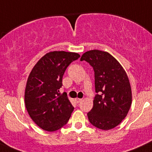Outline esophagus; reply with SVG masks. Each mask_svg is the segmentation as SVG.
I'll use <instances>...</instances> for the list:
<instances>
[{
  "label": "esophagus",
  "mask_w": 152,
  "mask_h": 152,
  "mask_svg": "<svg viewBox=\"0 0 152 152\" xmlns=\"http://www.w3.org/2000/svg\"><path fill=\"white\" fill-rule=\"evenodd\" d=\"M82 99H79V98H76L75 99V101H76V103H79L80 102H82Z\"/></svg>",
  "instance_id": "obj_1"
}]
</instances>
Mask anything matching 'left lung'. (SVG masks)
I'll list each match as a JSON object with an SVG mask.
<instances>
[{"label":"left lung","mask_w":152,"mask_h":152,"mask_svg":"<svg viewBox=\"0 0 152 152\" xmlns=\"http://www.w3.org/2000/svg\"><path fill=\"white\" fill-rule=\"evenodd\" d=\"M93 67L97 94L88 113L90 123L102 130L118 126L127 116L132 93L127 73L118 61L107 52L93 50L81 57Z\"/></svg>","instance_id":"obj_1"}]
</instances>
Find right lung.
I'll return each instance as SVG.
<instances>
[{
	"instance_id": "right-lung-1",
	"label": "right lung",
	"mask_w": 152,
	"mask_h": 152,
	"mask_svg": "<svg viewBox=\"0 0 152 152\" xmlns=\"http://www.w3.org/2000/svg\"><path fill=\"white\" fill-rule=\"evenodd\" d=\"M76 53L53 51L45 54L31 70L24 93L26 110L34 123L47 132H55L67 124L74 107L66 93L61 94L62 77Z\"/></svg>"
}]
</instances>
